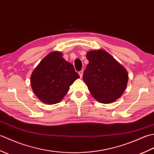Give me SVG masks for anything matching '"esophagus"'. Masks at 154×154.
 <instances>
[{"label":"esophagus","mask_w":154,"mask_h":154,"mask_svg":"<svg viewBox=\"0 0 154 154\" xmlns=\"http://www.w3.org/2000/svg\"><path fill=\"white\" fill-rule=\"evenodd\" d=\"M83 70H81L80 71H79V75L81 78L83 77Z\"/></svg>","instance_id":"1"}]
</instances>
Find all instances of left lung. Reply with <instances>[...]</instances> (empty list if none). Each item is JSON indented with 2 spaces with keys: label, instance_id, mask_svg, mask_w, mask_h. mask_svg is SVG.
Returning <instances> with one entry per match:
<instances>
[{
  "label": "left lung",
  "instance_id": "8db88e82",
  "mask_svg": "<svg viewBox=\"0 0 154 154\" xmlns=\"http://www.w3.org/2000/svg\"><path fill=\"white\" fill-rule=\"evenodd\" d=\"M89 60L83 79L93 97L102 103H111L122 96L128 81L127 71L103 50L87 53Z\"/></svg>",
  "mask_w": 154,
  "mask_h": 154
}]
</instances>
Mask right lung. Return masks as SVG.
<instances>
[{"instance_id": "1", "label": "right lung", "mask_w": 154, "mask_h": 154, "mask_svg": "<svg viewBox=\"0 0 154 154\" xmlns=\"http://www.w3.org/2000/svg\"><path fill=\"white\" fill-rule=\"evenodd\" d=\"M79 78L73 65L65 61L60 51H53L42 60L31 75V86L42 102L60 103L69 86Z\"/></svg>"}]
</instances>
